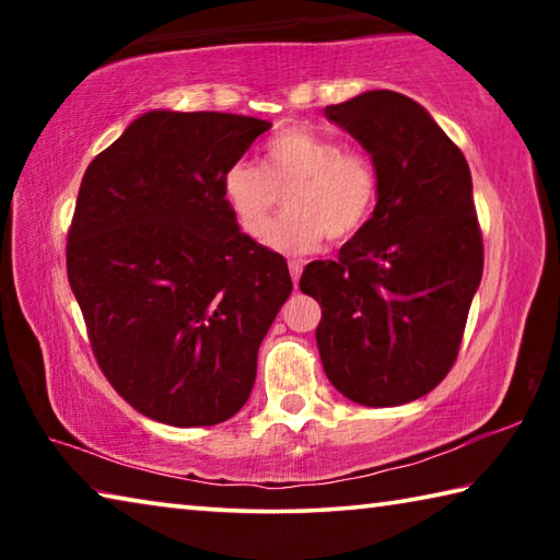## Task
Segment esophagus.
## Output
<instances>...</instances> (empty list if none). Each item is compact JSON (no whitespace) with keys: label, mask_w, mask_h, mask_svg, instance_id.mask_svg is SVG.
Segmentation results:
<instances>
[{"label":"esophagus","mask_w":560,"mask_h":560,"mask_svg":"<svg viewBox=\"0 0 560 560\" xmlns=\"http://www.w3.org/2000/svg\"><path fill=\"white\" fill-rule=\"evenodd\" d=\"M301 271H303V264L301 261H289V273H291V281H293V287H299V279H301Z\"/></svg>","instance_id":"obj_1"}]
</instances>
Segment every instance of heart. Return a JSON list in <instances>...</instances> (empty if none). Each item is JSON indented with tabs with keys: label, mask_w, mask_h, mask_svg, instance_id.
Segmentation results:
<instances>
[{
	"label": "heart",
	"mask_w": 560,
	"mask_h": 560,
	"mask_svg": "<svg viewBox=\"0 0 560 560\" xmlns=\"http://www.w3.org/2000/svg\"><path fill=\"white\" fill-rule=\"evenodd\" d=\"M222 195L240 230L257 240L287 195L289 214L264 242L283 254H308L326 242H346L363 230L377 202V170L360 148L291 126L273 136L264 165L240 160L222 177Z\"/></svg>",
	"instance_id": "1"
}]
</instances>
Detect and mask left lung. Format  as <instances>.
I'll return each mask as SVG.
<instances>
[{"instance_id": "8db88e82", "label": "left lung", "mask_w": 560, "mask_h": 560, "mask_svg": "<svg viewBox=\"0 0 560 560\" xmlns=\"http://www.w3.org/2000/svg\"><path fill=\"white\" fill-rule=\"evenodd\" d=\"M326 118L377 170V205L336 261H311L299 287L320 303L316 343L328 381L365 407L428 395L459 353L485 269L471 173L420 103L365 91Z\"/></svg>"}]
</instances>
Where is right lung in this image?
Segmentation results:
<instances>
[{"label": "right lung", "instance_id": "right-lung-1", "mask_svg": "<svg viewBox=\"0 0 560 560\" xmlns=\"http://www.w3.org/2000/svg\"><path fill=\"white\" fill-rule=\"evenodd\" d=\"M269 120L150 110L93 158L66 271L103 375L150 420L210 428L249 400L291 293L287 259L240 232L222 177Z\"/></svg>", "mask_w": 560, "mask_h": 560}]
</instances>
